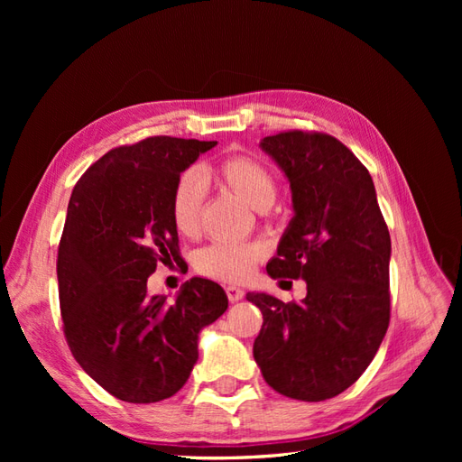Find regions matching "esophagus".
I'll return each mask as SVG.
<instances>
[{
	"instance_id": "obj_1",
	"label": "esophagus",
	"mask_w": 462,
	"mask_h": 462,
	"mask_svg": "<svg viewBox=\"0 0 462 462\" xmlns=\"http://www.w3.org/2000/svg\"><path fill=\"white\" fill-rule=\"evenodd\" d=\"M226 291H227V299L231 302H239L245 297V291L241 287H236V285H227Z\"/></svg>"
}]
</instances>
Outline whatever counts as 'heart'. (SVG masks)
I'll list each match as a JSON object with an SVG mask.
<instances>
[{
	"mask_svg": "<svg viewBox=\"0 0 462 462\" xmlns=\"http://www.w3.org/2000/svg\"><path fill=\"white\" fill-rule=\"evenodd\" d=\"M212 183L229 189L254 209H268L277 197L275 175L268 165L254 158L233 156L212 165H202L197 171L180 177L173 192L171 217L179 233L194 235L199 231L206 187ZM262 256L263 248L256 243L219 241L202 250L199 270L219 282L239 283L254 272Z\"/></svg>",
	"mask_w": 462,
	"mask_h": 462,
	"instance_id": "1",
	"label": "heart"
}]
</instances>
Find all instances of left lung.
Masks as SVG:
<instances>
[{"label": "left lung", "instance_id": "left-lung-1", "mask_svg": "<svg viewBox=\"0 0 462 462\" xmlns=\"http://www.w3.org/2000/svg\"><path fill=\"white\" fill-rule=\"evenodd\" d=\"M260 148L289 180L292 219L265 270L304 279L306 297L248 292L262 310L254 360L277 393L324 401L368 368L389 326L391 239L374 180L355 153L324 133H279Z\"/></svg>", "mask_w": 462, "mask_h": 462}]
</instances>
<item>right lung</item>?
<instances>
[{
  "label": "right lung",
  "instance_id": "add662e5",
  "mask_svg": "<svg viewBox=\"0 0 462 462\" xmlns=\"http://www.w3.org/2000/svg\"><path fill=\"white\" fill-rule=\"evenodd\" d=\"M217 143L150 136L109 150L79 179L58 250L69 348L96 383L127 402L175 395L199 360V335L227 310L216 282L192 277L173 302L148 295L158 262L179 260L171 217L180 173Z\"/></svg>",
  "mask_w": 462,
  "mask_h": 462
}]
</instances>
